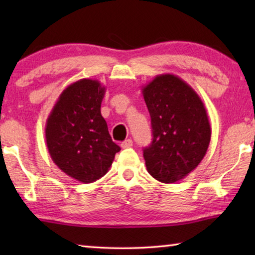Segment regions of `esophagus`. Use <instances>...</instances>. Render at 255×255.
I'll list each match as a JSON object with an SVG mask.
<instances>
[{
  "label": "esophagus",
  "instance_id": "obj_1",
  "mask_svg": "<svg viewBox=\"0 0 255 255\" xmlns=\"http://www.w3.org/2000/svg\"><path fill=\"white\" fill-rule=\"evenodd\" d=\"M120 146H122L123 148H129V147H131V146H132V140H131V139H126L125 141H123L122 145H120Z\"/></svg>",
  "mask_w": 255,
  "mask_h": 255
}]
</instances>
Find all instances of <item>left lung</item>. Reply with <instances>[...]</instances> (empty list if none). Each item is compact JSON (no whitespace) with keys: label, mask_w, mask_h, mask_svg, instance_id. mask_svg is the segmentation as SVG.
<instances>
[{"label":"left lung","mask_w":255,"mask_h":255,"mask_svg":"<svg viewBox=\"0 0 255 255\" xmlns=\"http://www.w3.org/2000/svg\"><path fill=\"white\" fill-rule=\"evenodd\" d=\"M153 140L144 148L148 173L174 183L199 165L207 153L211 128L204 102L188 83L173 74L154 77L143 88Z\"/></svg>","instance_id":"1"}]
</instances>
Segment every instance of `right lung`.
I'll use <instances>...</instances> for the list:
<instances>
[{
    "label": "right lung",
    "instance_id": "1",
    "mask_svg": "<svg viewBox=\"0 0 255 255\" xmlns=\"http://www.w3.org/2000/svg\"><path fill=\"white\" fill-rule=\"evenodd\" d=\"M106 88L97 80L82 79L60 93L47 118V148L64 173L91 183L105 175L120 150L101 115Z\"/></svg>",
    "mask_w": 255,
    "mask_h": 255
}]
</instances>
